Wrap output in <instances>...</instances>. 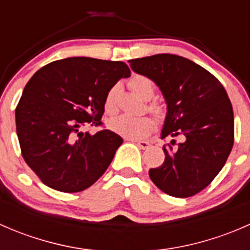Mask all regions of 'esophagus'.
Segmentation results:
<instances>
[{
	"instance_id": "obj_1",
	"label": "esophagus",
	"mask_w": 250,
	"mask_h": 250,
	"mask_svg": "<svg viewBox=\"0 0 250 250\" xmlns=\"http://www.w3.org/2000/svg\"><path fill=\"white\" fill-rule=\"evenodd\" d=\"M132 141H134V143L138 145V147L141 148V150H146V148H148L151 146V144L148 143V141H144V140H132Z\"/></svg>"
}]
</instances>
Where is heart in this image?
I'll return each mask as SVG.
<instances>
[{
    "instance_id": "heart-1",
    "label": "heart",
    "mask_w": 250,
    "mask_h": 250,
    "mask_svg": "<svg viewBox=\"0 0 250 250\" xmlns=\"http://www.w3.org/2000/svg\"><path fill=\"white\" fill-rule=\"evenodd\" d=\"M129 87L144 99H151L155 94V84L152 81L145 76H140V75L134 76L129 81ZM117 92L118 87L115 85L106 95L105 110L109 113H113L116 111ZM148 109L157 117L163 116V109L158 104H150ZM109 128L121 137L128 138V139H143L152 132L153 121L147 116L120 115L109 121Z\"/></svg>"
}]
</instances>
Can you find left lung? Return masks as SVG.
Instances as JSON below:
<instances>
[{"label":"left lung","instance_id":"8db88e82","mask_svg":"<svg viewBox=\"0 0 250 250\" xmlns=\"http://www.w3.org/2000/svg\"><path fill=\"white\" fill-rule=\"evenodd\" d=\"M129 62L165 98L161 138H184L163 146L165 162L148 170L151 180L173 197L196 195L218 175L232 150L233 110L225 88L202 66L179 55L156 54Z\"/></svg>","mask_w":250,"mask_h":250}]
</instances>
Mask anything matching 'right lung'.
Returning <instances> with one entry per match:
<instances>
[{
    "mask_svg": "<svg viewBox=\"0 0 250 250\" xmlns=\"http://www.w3.org/2000/svg\"><path fill=\"white\" fill-rule=\"evenodd\" d=\"M129 76L122 62L74 57L30 78L16 109L17 134L25 162L44 185L80 192L105 173L123 139L107 129L90 134L80 128L102 125L107 93Z\"/></svg>",
    "mask_w": 250,
    "mask_h": 250,
    "instance_id": "right-lung-1",
    "label": "right lung"
}]
</instances>
